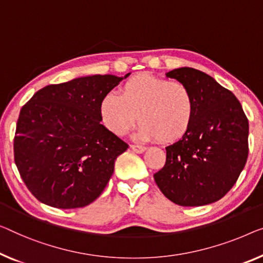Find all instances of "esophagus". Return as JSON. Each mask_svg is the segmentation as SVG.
Here are the masks:
<instances>
[{"instance_id":"obj_1","label":"esophagus","mask_w":263,"mask_h":263,"mask_svg":"<svg viewBox=\"0 0 263 263\" xmlns=\"http://www.w3.org/2000/svg\"><path fill=\"white\" fill-rule=\"evenodd\" d=\"M131 148L133 152H136V154H143V152L146 150V147L142 146V145H131Z\"/></svg>"}]
</instances>
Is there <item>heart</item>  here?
<instances>
[{
	"label": "heart",
	"mask_w": 263,
	"mask_h": 263,
	"mask_svg": "<svg viewBox=\"0 0 263 263\" xmlns=\"http://www.w3.org/2000/svg\"><path fill=\"white\" fill-rule=\"evenodd\" d=\"M195 112V98L186 85L145 73L128 79L120 94H105L99 105L100 119L113 135H126L138 118V138L163 143L183 138Z\"/></svg>",
	"instance_id": "obj_1"
}]
</instances>
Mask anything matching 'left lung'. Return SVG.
Segmentation results:
<instances>
[{
    "mask_svg": "<svg viewBox=\"0 0 263 263\" xmlns=\"http://www.w3.org/2000/svg\"><path fill=\"white\" fill-rule=\"evenodd\" d=\"M165 76L190 88L196 112L186 135L165 147V165L154 175L155 181L176 204H210L232 189L243 170L248 119L237 98L213 77L190 67Z\"/></svg>",
    "mask_w": 263,
    "mask_h": 263,
    "instance_id": "obj_1",
    "label": "left lung"
}]
</instances>
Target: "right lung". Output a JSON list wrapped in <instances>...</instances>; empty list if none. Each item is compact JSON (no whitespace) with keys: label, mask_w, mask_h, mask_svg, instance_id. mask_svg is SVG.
I'll return each mask as SVG.
<instances>
[{"label":"right lung","mask_w":263,"mask_h":263,"mask_svg":"<svg viewBox=\"0 0 263 263\" xmlns=\"http://www.w3.org/2000/svg\"><path fill=\"white\" fill-rule=\"evenodd\" d=\"M123 79L96 74L46 86L21 108L15 164L39 201L74 209L103 193L127 144L100 124L99 105Z\"/></svg>","instance_id":"1"}]
</instances>
